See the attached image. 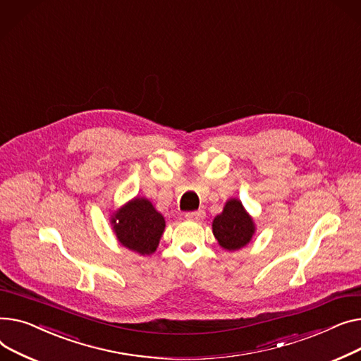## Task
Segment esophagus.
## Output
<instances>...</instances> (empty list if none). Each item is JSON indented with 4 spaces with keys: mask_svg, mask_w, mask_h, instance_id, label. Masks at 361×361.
<instances>
[{
    "mask_svg": "<svg viewBox=\"0 0 361 361\" xmlns=\"http://www.w3.org/2000/svg\"><path fill=\"white\" fill-rule=\"evenodd\" d=\"M185 217L188 220H192V221H201L205 217V211L204 209H198V211H190V213H186Z\"/></svg>",
    "mask_w": 361,
    "mask_h": 361,
    "instance_id": "obj_1",
    "label": "esophagus"
}]
</instances>
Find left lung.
<instances>
[{"mask_svg": "<svg viewBox=\"0 0 361 361\" xmlns=\"http://www.w3.org/2000/svg\"><path fill=\"white\" fill-rule=\"evenodd\" d=\"M257 226L242 201L230 198L223 211L213 220V235L219 245L228 252H235L250 243L255 236Z\"/></svg>", "mask_w": 361, "mask_h": 361, "instance_id": "8db88e82", "label": "left lung"}]
</instances>
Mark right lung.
<instances>
[{
    "label": "right lung",
    "instance_id": "obj_1",
    "mask_svg": "<svg viewBox=\"0 0 361 361\" xmlns=\"http://www.w3.org/2000/svg\"><path fill=\"white\" fill-rule=\"evenodd\" d=\"M109 221L118 242L142 257L156 252L166 227L161 213L144 197L123 204L114 211Z\"/></svg>",
    "mask_w": 361,
    "mask_h": 361
}]
</instances>
